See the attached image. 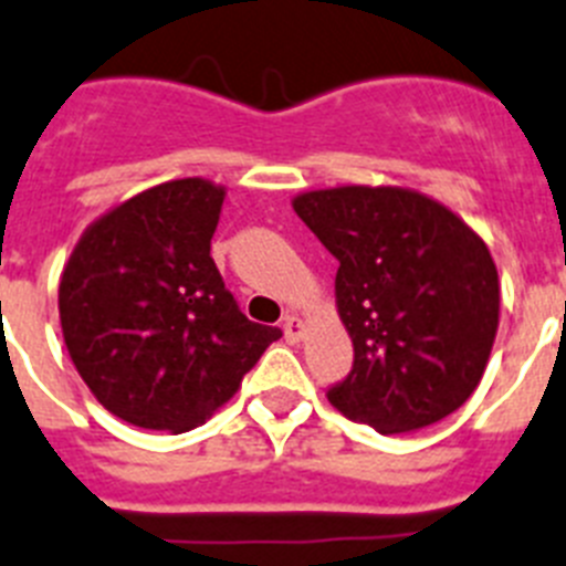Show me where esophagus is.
<instances>
[{"label": "esophagus", "instance_id": "esophagus-1", "mask_svg": "<svg viewBox=\"0 0 566 566\" xmlns=\"http://www.w3.org/2000/svg\"><path fill=\"white\" fill-rule=\"evenodd\" d=\"M304 333H307V327H304V322L298 316H287L284 318V338H287L290 344L302 342Z\"/></svg>", "mask_w": 566, "mask_h": 566}]
</instances>
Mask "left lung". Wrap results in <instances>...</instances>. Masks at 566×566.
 <instances>
[{"label": "left lung", "instance_id": "8db88e82", "mask_svg": "<svg viewBox=\"0 0 566 566\" xmlns=\"http://www.w3.org/2000/svg\"><path fill=\"white\" fill-rule=\"evenodd\" d=\"M293 210L338 259L336 307L356 358L331 405L381 436L459 410L499 331V270L484 239L441 201L396 185L304 190Z\"/></svg>", "mask_w": 566, "mask_h": 566}]
</instances>
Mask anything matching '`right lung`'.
Masks as SVG:
<instances>
[{
    "label": "right lung",
    "mask_w": 566,
    "mask_h": 566,
    "mask_svg": "<svg viewBox=\"0 0 566 566\" xmlns=\"http://www.w3.org/2000/svg\"><path fill=\"white\" fill-rule=\"evenodd\" d=\"M224 196L201 176L142 190L87 224L62 270L73 367L127 424H205L282 336L235 307L210 259Z\"/></svg>",
    "instance_id": "add662e5"
}]
</instances>
